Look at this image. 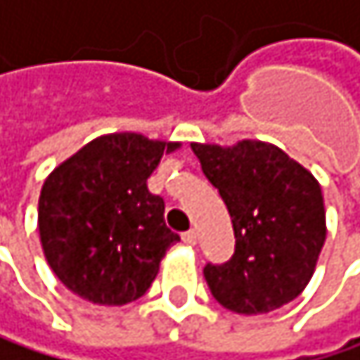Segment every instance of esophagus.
I'll use <instances>...</instances> for the list:
<instances>
[{
	"label": "esophagus",
	"mask_w": 360,
	"mask_h": 360,
	"mask_svg": "<svg viewBox=\"0 0 360 360\" xmlns=\"http://www.w3.org/2000/svg\"><path fill=\"white\" fill-rule=\"evenodd\" d=\"M184 242H186L188 246H194V244H196V231H186V233H184Z\"/></svg>",
	"instance_id": "1"
}]
</instances>
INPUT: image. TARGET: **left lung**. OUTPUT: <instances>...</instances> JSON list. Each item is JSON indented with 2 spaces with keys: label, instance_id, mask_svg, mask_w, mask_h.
<instances>
[{
  "label": "left lung",
  "instance_id": "8db88e82",
  "mask_svg": "<svg viewBox=\"0 0 360 360\" xmlns=\"http://www.w3.org/2000/svg\"><path fill=\"white\" fill-rule=\"evenodd\" d=\"M192 150L218 188L235 231L233 257L202 270L214 298L242 315L270 313L298 298L326 240L317 179L261 140L233 146L192 142Z\"/></svg>",
  "mask_w": 360,
  "mask_h": 360
}]
</instances>
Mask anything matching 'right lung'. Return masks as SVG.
Listing matches in <instances>:
<instances>
[{"label": "right lung", "instance_id": "right-lung-1", "mask_svg": "<svg viewBox=\"0 0 360 360\" xmlns=\"http://www.w3.org/2000/svg\"><path fill=\"white\" fill-rule=\"evenodd\" d=\"M179 142L108 134L82 146L45 179L40 244L53 274L79 298L120 307L146 294L179 235L146 179Z\"/></svg>", "mask_w": 360, "mask_h": 360}]
</instances>
